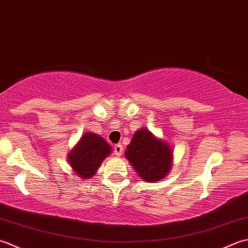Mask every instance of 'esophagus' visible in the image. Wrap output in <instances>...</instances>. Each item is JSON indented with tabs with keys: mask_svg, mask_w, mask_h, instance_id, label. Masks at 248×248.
<instances>
[{
	"mask_svg": "<svg viewBox=\"0 0 248 248\" xmlns=\"http://www.w3.org/2000/svg\"><path fill=\"white\" fill-rule=\"evenodd\" d=\"M123 152V145L119 143V144H115L114 146V153L117 156H121V154H122Z\"/></svg>",
	"mask_w": 248,
	"mask_h": 248,
	"instance_id": "1",
	"label": "esophagus"
}]
</instances>
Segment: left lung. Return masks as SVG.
Segmentation results:
<instances>
[{
	"instance_id": "left-lung-1",
	"label": "left lung",
	"mask_w": 248,
	"mask_h": 248,
	"mask_svg": "<svg viewBox=\"0 0 248 248\" xmlns=\"http://www.w3.org/2000/svg\"><path fill=\"white\" fill-rule=\"evenodd\" d=\"M125 157L142 181L157 182L168 175L172 168L173 150L148 128H140L126 148Z\"/></svg>"
}]
</instances>
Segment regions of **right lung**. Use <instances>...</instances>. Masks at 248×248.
I'll list each match as a JSON object with an SVG mask.
<instances>
[{"instance_id":"1","label":"right lung","mask_w":248,"mask_h":248,"mask_svg":"<svg viewBox=\"0 0 248 248\" xmlns=\"http://www.w3.org/2000/svg\"><path fill=\"white\" fill-rule=\"evenodd\" d=\"M112 153L110 144L95 133H85L67 154V161L73 172L88 180L96 173L104 159Z\"/></svg>"}]
</instances>
